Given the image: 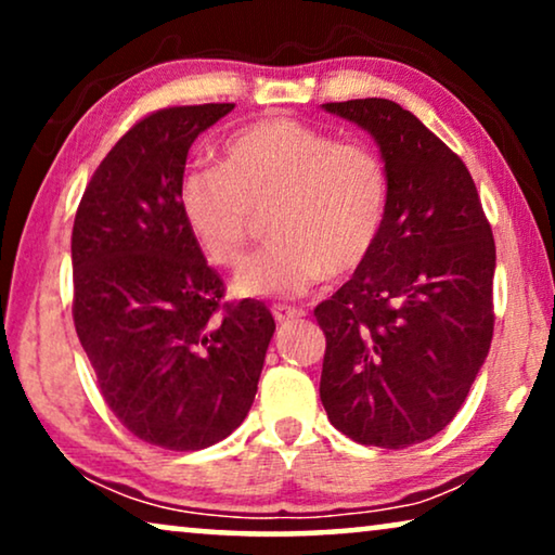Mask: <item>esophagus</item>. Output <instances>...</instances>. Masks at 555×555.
Wrapping results in <instances>:
<instances>
[{
  "mask_svg": "<svg viewBox=\"0 0 555 555\" xmlns=\"http://www.w3.org/2000/svg\"><path fill=\"white\" fill-rule=\"evenodd\" d=\"M272 315H275L278 323H291V321H298V318H302L306 313L298 308H287V306H275L272 308Z\"/></svg>",
  "mask_w": 555,
  "mask_h": 555,
  "instance_id": "esophagus-1",
  "label": "esophagus"
}]
</instances>
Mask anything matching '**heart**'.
<instances>
[{"instance_id": "1", "label": "heart", "mask_w": 555, "mask_h": 555, "mask_svg": "<svg viewBox=\"0 0 555 555\" xmlns=\"http://www.w3.org/2000/svg\"><path fill=\"white\" fill-rule=\"evenodd\" d=\"M179 207L209 262L240 268L262 217L275 245L234 278L242 298H298L325 275L366 264L382 240L389 177L366 143L336 141L293 118H262L234 131L222 166L181 179Z\"/></svg>"}]
</instances>
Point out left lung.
<instances>
[{
  "instance_id": "1",
  "label": "left lung",
  "mask_w": 555,
  "mask_h": 555,
  "mask_svg": "<svg viewBox=\"0 0 555 555\" xmlns=\"http://www.w3.org/2000/svg\"><path fill=\"white\" fill-rule=\"evenodd\" d=\"M382 151L389 209L366 264L315 308L321 401L359 444L404 450L460 412L492 340L495 240L462 158L386 98L325 103Z\"/></svg>"
}]
</instances>
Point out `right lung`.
<instances>
[{
    "instance_id": "right-lung-1",
    "label": "right lung",
    "mask_w": 555,
    "mask_h": 555,
    "mask_svg": "<svg viewBox=\"0 0 555 555\" xmlns=\"http://www.w3.org/2000/svg\"><path fill=\"white\" fill-rule=\"evenodd\" d=\"M234 103L139 120L98 166L73 224V321L105 404L143 442L192 452L245 422L275 318L222 302L179 207L186 154Z\"/></svg>"
}]
</instances>
